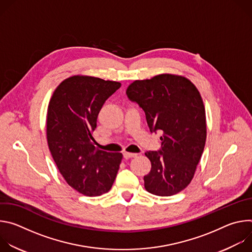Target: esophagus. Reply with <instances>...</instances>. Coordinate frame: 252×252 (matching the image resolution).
I'll list each match as a JSON object with an SVG mask.
<instances>
[{
    "label": "esophagus",
    "mask_w": 252,
    "mask_h": 252,
    "mask_svg": "<svg viewBox=\"0 0 252 252\" xmlns=\"http://www.w3.org/2000/svg\"><path fill=\"white\" fill-rule=\"evenodd\" d=\"M136 156H137L136 154H131V153H126V152L124 153V158H126V159H128V158H135Z\"/></svg>",
    "instance_id": "34e87169"
}]
</instances>
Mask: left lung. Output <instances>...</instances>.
I'll use <instances>...</instances> for the list:
<instances>
[{
    "instance_id": "8db88e82",
    "label": "left lung",
    "mask_w": 252,
    "mask_h": 252,
    "mask_svg": "<svg viewBox=\"0 0 252 252\" xmlns=\"http://www.w3.org/2000/svg\"><path fill=\"white\" fill-rule=\"evenodd\" d=\"M126 95L143 112L151 131H162L161 149L147 152L152 169L146 189L170 196L185 189L193 178L206 139L205 110L196 87L187 78L162 74L134 81Z\"/></svg>"
}]
</instances>
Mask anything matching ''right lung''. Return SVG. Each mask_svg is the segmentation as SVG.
I'll list each match as a JSON object with an SVG mask.
<instances>
[{"instance_id":"add662e5","label":"right lung","mask_w":252,"mask_h":252,"mask_svg":"<svg viewBox=\"0 0 252 252\" xmlns=\"http://www.w3.org/2000/svg\"><path fill=\"white\" fill-rule=\"evenodd\" d=\"M121 83L74 76L55 90L48 106L47 139L52 157L69 187L87 196L109 191L123 158L94 145L93 131L104 101Z\"/></svg>"}]
</instances>
